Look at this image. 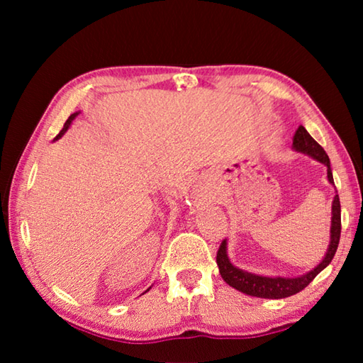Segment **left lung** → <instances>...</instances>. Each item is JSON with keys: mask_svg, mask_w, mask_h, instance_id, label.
<instances>
[{"mask_svg": "<svg viewBox=\"0 0 363 363\" xmlns=\"http://www.w3.org/2000/svg\"><path fill=\"white\" fill-rule=\"evenodd\" d=\"M293 149L306 155L312 157L317 162L323 163L327 167V176L330 184H335L333 173L330 168V158L323 147L317 143V140L306 131L304 126H299L293 136ZM341 235V205L340 196L335 195L333 205H331V230H330V245L327 250V255L322 259V262L315 266L309 272L299 277H264V275L251 274L247 270H242L233 266L230 262L229 256H227V242L223 240L216 255V262L219 266V274L224 279L227 285H230L235 290L242 291L245 294L256 298H267V299H281L293 296V294L299 293L301 290L311 284L322 270L328 266L333 259V256L337 250V243H340Z\"/></svg>", "mask_w": 363, "mask_h": 363, "instance_id": "obj_1", "label": "left lung"}]
</instances>
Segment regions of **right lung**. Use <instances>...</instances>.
<instances>
[{"mask_svg": "<svg viewBox=\"0 0 363 363\" xmlns=\"http://www.w3.org/2000/svg\"><path fill=\"white\" fill-rule=\"evenodd\" d=\"M77 115H78V112H77V113H72V115L69 116V120H67V121H65V125H64V128H62V131H60V133L57 134V138H56V139H59V138H60V136H62V134H64V133H65L67 130H69L70 123H72L73 120H75V116H77Z\"/></svg>", "mask_w": 363, "mask_h": 363, "instance_id": "1", "label": "right lung"}]
</instances>
